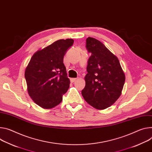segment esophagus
<instances>
[{"mask_svg":"<svg viewBox=\"0 0 152 152\" xmlns=\"http://www.w3.org/2000/svg\"><path fill=\"white\" fill-rule=\"evenodd\" d=\"M77 79V78H72V79H70V80H71L72 82H75Z\"/></svg>","mask_w":152,"mask_h":152,"instance_id":"1","label":"esophagus"}]
</instances>
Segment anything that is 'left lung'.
<instances>
[{
    "instance_id": "left-lung-1",
    "label": "left lung",
    "mask_w": 152,
    "mask_h": 152,
    "mask_svg": "<svg viewBox=\"0 0 152 152\" xmlns=\"http://www.w3.org/2000/svg\"><path fill=\"white\" fill-rule=\"evenodd\" d=\"M86 48L91 54L88 61L86 86L82 95L94 108L104 110L119 98L125 74L118 58L99 40L88 37Z\"/></svg>"
}]
</instances>
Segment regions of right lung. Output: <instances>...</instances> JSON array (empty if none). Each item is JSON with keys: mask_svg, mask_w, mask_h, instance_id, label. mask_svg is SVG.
<instances>
[{"mask_svg": "<svg viewBox=\"0 0 152 152\" xmlns=\"http://www.w3.org/2000/svg\"><path fill=\"white\" fill-rule=\"evenodd\" d=\"M73 42L72 39L58 40L37 51L27 65L25 77L28 93L40 107L50 109L57 106L69 88L70 81L63 60Z\"/></svg>", "mask_w": 152, "mask_h": 152, "instance_id": "1", "label": "right lung"}]
</instances>
